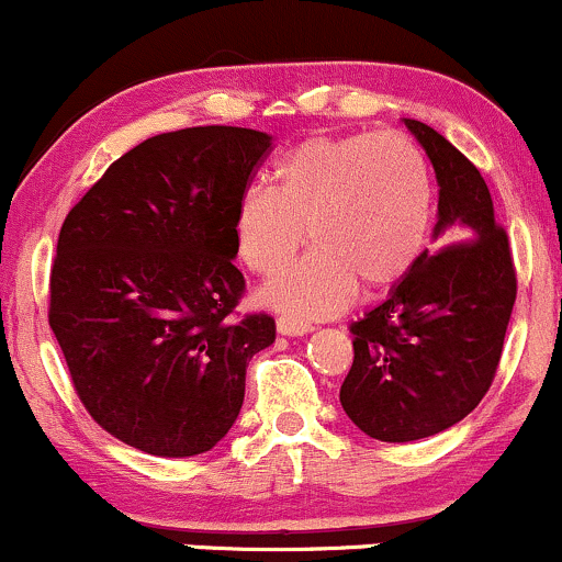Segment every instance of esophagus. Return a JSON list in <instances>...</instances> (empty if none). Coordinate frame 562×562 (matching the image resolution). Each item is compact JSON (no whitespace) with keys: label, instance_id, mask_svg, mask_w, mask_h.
<instances>
[{"label":"esophagus","instance_id":"obj_1","mask_svg":"<svg viewBox=\"0 0 562 562\" xmlns=\"http://www.w3.org/2000/svg\"><path fill=\"white\" fill-rule=\"evenodd\" d=\"M277 333L288 335V338H295V335L312 333V325H308V322L293 319V317H280L277 319Z\"/></svg>","mask_w":562,"mask_h":562}]
</instances>
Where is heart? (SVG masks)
I'll use <instances>...</instances> for the list:
<instances>
[{
	"label": "heart",
	"mask_w": 562,
	"mask_h": 562,
	"mask_svg": "<svg viewBox=\"0 0 562 562\" xmlns=\"http://www.w3.org/2000/svg\"><path fill=\"white\" fill-rule=\"evenodd\" d=\"M436 211L430 160L404 134H319L274 166V187L248 184L235 205V248L250 272L277 274L308 240L314 250L261 288L293 319L351 306L359 282L385 290L420 261Z\"/></svg>",
	"instance_id": "heart-1"
}]
</instances>
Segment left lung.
<instances>
[{
  "label": "left lung",
  "instance_id": "8db88e82",
  "mask_svg": "<svg viewBox=\"0 0 562 562\" xmlns=\"http://www.w3.org/2000/svg\"><path fill=\"white\" fill-rule=\"evenodd\" d=\"M438 182L436 254L353 322L340 404L362 434L404 443L468 417L492 385L513 314V256L481 171L447 137L404 119Z\"/></svg>",
  "mask_w": 562,
  "mask_h": 562
}]
</instances>
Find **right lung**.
Segmentation results:
<instances>
[{
	"label": "right lung",
	"instance_id": "1",
	"mask_svg": "<svg viewBox=\"0 0 562 562\" xmlns=\"http://www.w3.org/2000/svg\"><path fill=\"white\" fill-rule=\"evenodd\" d=\"M272 137L195 126L132 147L70 209L49 327L89 415L156 457L214 449L240 415L269 314L235 317V205Z\"/></svg>",
	"mask_w": 562,
	"mask_h": 562
}]
</instances>
